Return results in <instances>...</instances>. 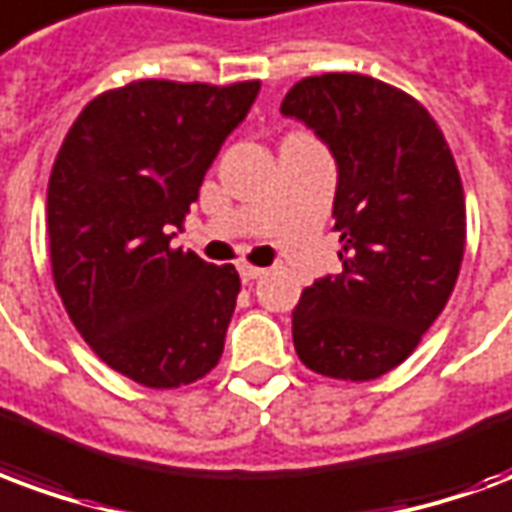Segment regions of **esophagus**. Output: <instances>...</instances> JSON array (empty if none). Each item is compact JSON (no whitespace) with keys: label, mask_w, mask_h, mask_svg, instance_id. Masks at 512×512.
I'll return each instance as SVG.
<instances>
[{"label":"esophagus","mask_w":512,"mask_h":512,"mask_svg":"<svg viewBox=\"0 0 512 512\" xmlns=\"http://www.w3.org/2000/svg\"><path fill=\"white\" fill-rule=\"evenodd\" d=\"M238 274H241V279L244 282H255V279H260V276L266 274V268H257V266H238Z\"/></svg>","instance_id":"1"}]
</instances>
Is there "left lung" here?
<instances>
[{
  "label": "left lung",
  "mask_w": 512,
  "mask_h": 512,
  "mask_svg": "<svg viewBox=\"0 0 512 512\" xmlns=\"http://www.w3.org/2000/svg\"><path fill=\"white\" fill-rule=\"evenodd\" d=\"M282 113L312 127L339 168L342 274L301 293L295 352L323 377L377 380L410 358L456 287L467 244L456 160L415 97L369 75L304 78Z\"/></svg>",
  "instance_id": "1"
}]
</instances>
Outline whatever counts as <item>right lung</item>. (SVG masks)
<instances>
[{"mask_svg":"<svg viewBox=\"0 0 512 512\" xmlns=\"http://www.w3.org/2000/svg\"><path fill=\"white\" fill-rule=\"evenodd\" d=\"M260 81H132L97 94L48 179L56 293L86 344L146 388H181L222 358L241 279L170 246Z\"/></svg>","mask_w":512,"mask_h":512,"instance_id":"add662e5","label":"right lung"}]
</instances>
